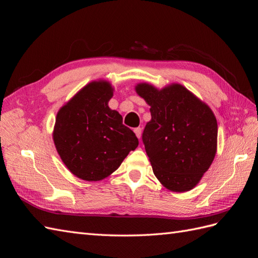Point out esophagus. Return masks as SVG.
Instances as JSON below:
<instances>
[{"label": "esophagus", "instance_id": "34e87169", "mask_svg": "<svg viewBox=\"0 0 258 258\" xmlns=\"http://www.w3.org/2000/svg\"><path fill=\"white\" fill-rule=\"evenodd\" d=\"M134 131H135L136 136H137L139 139L141 138V134H142V128H141V127H137V128H135V129H134Z\"/></svg>", "mask_w": 258, "mask_h": 258}]
</instances>
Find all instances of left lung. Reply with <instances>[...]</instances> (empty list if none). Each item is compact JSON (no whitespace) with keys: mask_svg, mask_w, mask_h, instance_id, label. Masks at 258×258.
I'll return each instance as SVG.
<instances>
[{"mask_svg":"<svg viewBox=\"0 0 258 258\" xmlns=\"http://www.w3.org/2000/svg\"><path fill=\"white\" fill-rule=\"evenodd\" d=\"M152 119L142 141L153 172L166 188L187 191L198 184L216 153L217 122L211 108L182 85L161 90L139 84Z\"/></svg>","mask_w":258,"mask_h":258,"instance_id":"8db88e82","label":"left lung"}]
</instances>
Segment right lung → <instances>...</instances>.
I'll list each match as a JSON object with an SVG mask.
<instances>
[{
	"label": "right lung",
	"instance_id": "obj_1",
	"mask_svg": "<svg viewBox=\"0 0 258 258\" xmlns=\"http://www.w3.org/2000/svg\"><path fill=\"white\" fill-rule=\"evenodd\" d=\"M112 96L107 82H92L57 114L53 142L58 154L68 169L85 181L108 176L139 145L121 115L108 107Z\"/></svg>",
	"mask_w": 258,
	"mask_h": 258
}]
</instances>
